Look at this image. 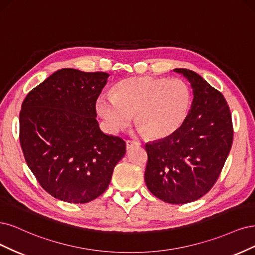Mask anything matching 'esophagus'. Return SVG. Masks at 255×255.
Returning <instances> with one entry per match:
<instances>
[{
	"mask_svg": "<svg viewBox=\"0 0 255 255\" xmlns=\"http://www.w3.org/2000/svg\"><path fill=\"white\" fill-rule=\"evenodd\" d=\"M139 145H141V143H138L136 141H131V139H128V141L126 142V148L127 149H131V148H133V147L139 146Z\"/></svg>",
	"mask_w": 255,
	"mask_h": 255,
	"instance_id": "34e87169",
	"label": "esophagus"
}]
</instances>
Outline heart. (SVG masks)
<instances>
[{
  "label": "heart",
  "instance_id": "1",
  "mask_svg": "<svg viewBox=\"0 0 255 255\" xmlns=\"http://www.w3.org/2000/svg\"><path fill=\"white\" fill-rule=\"evenodd\" d=\"M191 105V90L183 80L135 76L121 80L112 96H101L96 106L112 133L125 129L134 116L136 127L146 137L160 139L183 125Z\"/></svg>",
  "mask_w": 255,
  "mask_h": 255
}]
</instances>
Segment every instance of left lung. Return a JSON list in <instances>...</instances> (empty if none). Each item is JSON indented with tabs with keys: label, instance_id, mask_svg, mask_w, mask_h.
Masks as SVG:
<instances>
[{
	"label": "left lung",
	"instance_id": "left-lung-1",
	"mask_svg": "<svg viewBox=\"0 0 255 255\" xmlns=\"http://www.w3.org/2000/svg\"><path fill=\"white\" fill-rule=\"evenodd\" d=\"M194 92L188 116L174 134L145 145V182L159 199L172 204L195 201L211 191L231 150L233 124L224 95L200 75L176 69Z\"/></svg>",
	"mask_w": 255,
	"mask_h": 255
}]
</instances>
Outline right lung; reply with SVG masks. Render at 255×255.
<instances>
[{
    "mask_svg": "<svg viewBox=\"0 0 255 255\" xmlns=\"http://www.w3.org/2000/svg\"><path fill=\"white\" fill-rule=\"evenodd\" d=\"M105 72L61 69L34 88L20 111V144L39 184L55 198L86 203L108 187L126 142L96 121Z\"/></svg>",
    "mask_w": 255,
    "mask_h": 255,
    "instance_id": "add662e5",
    "label": "right lung"
}]
</instances>
